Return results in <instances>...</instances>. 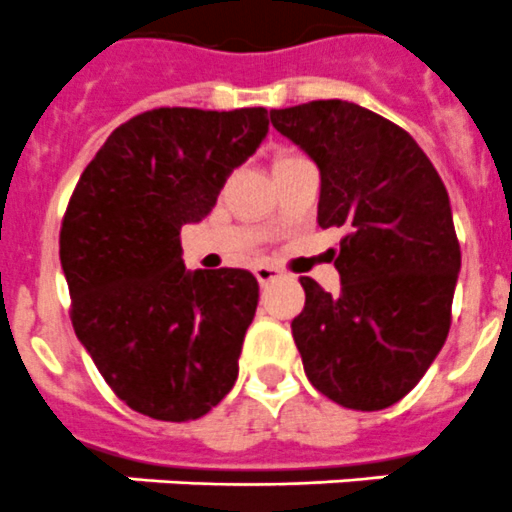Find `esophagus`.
<instances>
[{"mask_svg": "<svg viewBox=\"0 0 512 512\" xmlns=\"http://www.w3.org/2000/svg\"><path fill=\"white\" fill-rule=\"evenodd\" d=\"M281 275H283L281 270L270 268V265H260V268H255V278L260 281V286H268L270 281H278Z\"/></svg>", "mask_w": 512, "mask_h": 512, "instance_id": "34e87169", "label": "esophagus"}]
</instances>
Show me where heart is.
Returning a JSON list of instances; mask_svg holds the SVG:
<instances>
[{
  "label": "heart",
  "instance_id": "b5f03b06",
  "mask_svg": "<svg viewBox=\"0 0 512 512\" xmlns=\"http://www.w3.org/2000/svg\"><path fill=\"white\" fill-rule=\"evenodd\" d=\"M293 159H299V154H293V151H281V154H278V157H275L273 167H275V164H286V162H293Z\"/></svg>",
  "mask_w": 512,
  "mask_h": 512
}]
</instances>
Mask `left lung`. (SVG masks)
Here are the masks:
<instances>
[{
  "label": "left lung",
  "instance_id": "1",
  "mask_svg": "<svg viewBox=\"0 0 512 512\" xmlns=\"http://www.w3.org/2000/svg\"><path fill=\"white\" fill-rule=\"evenodd\" d=\"M270 121L319 167V226L348 229L340 293L301 278L291 332L304 371L342 407L384 410L415 389L451 327L461 250L446 185L410 133L355 102H304Z\"/></svg>",
  "mask_w": 512,
  "mask_h": 512
}]
</instances>
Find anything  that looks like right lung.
<instances>
[{"label": "right lung", "instance_id": "add662e5", "mask_svg": "<svg viewBox=\"0 0 512 512\" xmlns=\"http://www.w3.org/2000/svg\"><path fill=\"white\" fill-rule=\"evenodd\" d=\"M268 126L265 108L149 110L110 133L71 193L59 237L71 324L141 415L198 420L237 381L260 286L250 270H185L180 229L206 219Z\"/></svg>", "mask_w": 512, "mask_h": 512}]
</instances>
